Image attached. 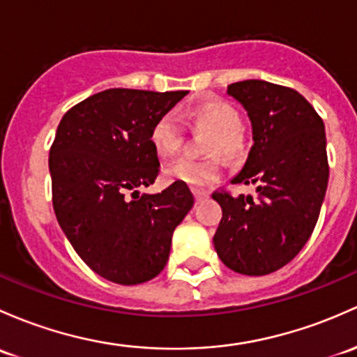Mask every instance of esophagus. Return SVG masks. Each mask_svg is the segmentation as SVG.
Masks as SVG:
<instances>
[{
	"label": "esophagus",
	"instance_id": "1",
	"mask_svg": "<svg viewBox=\"0 0 357 357\" xmlns=\"http://www.w3.org/2000/svg\"><path fill=\"white\" fill-rule=\"evenodd\" d=\"M193 197H195V200H202V198H205V197H208V193L207 191H204V190H197L195 188L193 190Z\"/></svg>",
	"mask_w": 357,
	"mask_h": 357
}]
</instances>
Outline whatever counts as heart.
I'll use <instances>...</instances> for the list:
<instances>
[{"label": "heart", "instance_id": "heart-1", "mask_svg": "<svg viewBox=\"0 0 357 357\" xmlns=\"http://www.w3.org/2000/svg\"><path fill=\"white\" fill-rule=\"evenodd\" d=\"M186 123L197 131H205L204 153H219L227 160H241L246 153L245 131L239 114L231 104L220 99H204L183 112ZM181 144V128L172 114H162L150 128V145L159 157H171ZM222 172L219 157L204 160L178 159L164 169L167 181L183 183L191 188H204L217 181Z\"/></svg>", "mask_w": 357, "mask_h": 357}]
</instances>
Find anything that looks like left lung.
Masks as SVG:
<instances>
[{
	"label": "left lung",
	"mask_w": 357,
	"mask_h": 357,
	"mask_svg": "<svg viewBox=\"0 0 357 357\" xmlns=\"http://www.w3.org/2000/svg\"><path fill=\"white\" fill-rule=\"evenodd\" d=\"M243 104L253 147L232 185H255L258 197L215 191L222 208L213 246L222 264L245 275L287 265L317 226L328 185L325 125L294 89L265 80L227 85Z\"/></svg>",
	"instance_id": "left-lung-1"
}]
</instances>
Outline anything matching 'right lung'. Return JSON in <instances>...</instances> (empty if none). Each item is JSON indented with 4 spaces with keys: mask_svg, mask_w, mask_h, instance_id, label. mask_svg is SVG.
<instances>
[{
    "mask_svg": "<svg viewBox=\"0 0 357 357\" xmlns=\"http://www.w3.org/2000/svg\"><path fill=\"white\" fill-rule=\"evenodd\" d=\"M186 93L104 90L71 107L56 130L50 150L56 219L78 257L111 282L135 286L159 275L172 232L193 207L183 183L138 193L160 167L150 128Z\"/></svg>",
    "mask_w": 357,
    "mask_h": 357,
    "instance_id": "add662e5",
    "label": "right lung"
}]
</instances>
